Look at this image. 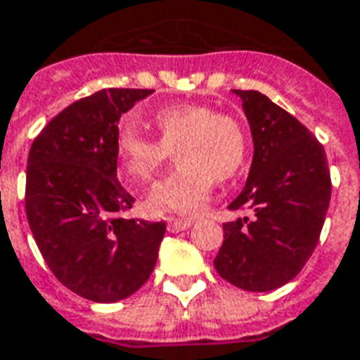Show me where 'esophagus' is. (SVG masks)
Instances as JSON below:
<instances>
[{"instance_id": "1", "label": "esophagus", "mask_w": 360, "mask_h": 360, "mask_svg": "<svg viewBox=\"0 0 360 360\" xmlns=\"http://www.w3.org/2000/svg\"><path fill=\"white\" fill-rule=\"evenodd\" d=\"M192 224H194V221H191V219H183V221H172V223L168 224V232H172V234H175V232H183V230L191 229Z\"/></svg>"}]
</instances>
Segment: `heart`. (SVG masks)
I'll use <instances>...</instances> for the list:
<instances>
[{
	"label": "heart",
	"mask_w": 360,
	"mask_h": 360,
	"mask_svg": "<svg viewBox=\"0 0 360 360\" xmlns=\"http://www.w3.org/2000/svg\"><path fill=\"white\" fill-rule=\"evenodd\" d=\"M155 124L160 139L131 124L120 128V169L130 183L147 181L175 149L177 168L150 188L145 210L150 215H196L207 204L215 179H232L243 166L245 130L232 115L215 113L202 103L162 107L155 113Z\"/></svg>",
	"instance_id": "obj_1"
}]
</instances>
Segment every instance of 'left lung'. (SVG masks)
<instances>
[{
    "instance_id": "1",
    "label": "left lung",
    "mask_w": 360,
    "mask_h": 360,
    "mask_svg": "<svg viewBox=\"0 0 360 360\" xmlns=\"http://www.w3.org/2000/svg\"><path fill=\"white\" fill-rule=\"evenodd\" d=\"M232 92L251 128L253 162L229 207H249L251 219L223 224L213 264L234 287L268 292L296 278L314 253L330 204V172L323 145L292 115L257 90Z\"/></svg>"
}]
</instances>
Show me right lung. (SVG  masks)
I'll list each match as a JSON object with an SVG mask.
<instances>
[{
	"instance_id": "1",
	"label": "right lung",
	"mask_w": 360,
	"mask_h": 360,
	"mask_svg": "<svg viewBox=\"0 0 360 360\" xmlns=\"http://www.w3.org/2000/svg\"><path fill=\"white\" fill-rule=\"evenodd\" d=\"M153 90L103 89L65 107L27 155L26 215L60 283L113 304L141 289L166 223L122 219L134 198L117 179L119 120Z\"/></svg>"
}]
</instances>
